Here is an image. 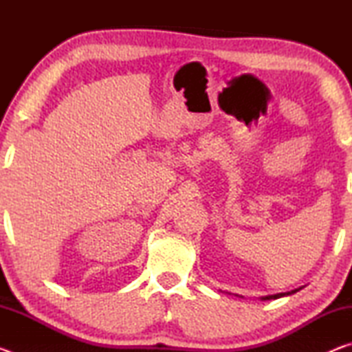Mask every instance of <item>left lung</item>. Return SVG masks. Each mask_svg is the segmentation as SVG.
<instances>
[{"label":"left lung","mask_w":352,"mask_h":352,"mask_svg":"<svg viewBox=\"0 0 352 352\" xmlns=\"http://www.w3.org/2000/svg\"><path fill=\"white\" fill-rule=\"evenodd\" d=\"M300 289H302V287H300ZM300 289H295V290H290V292H283V294H275V295H267V296H261V300H276V298H283V296H289V295H292V294H296L298 290Z\"/></svg>","instance_id":"obj_1"}]
</instances>
